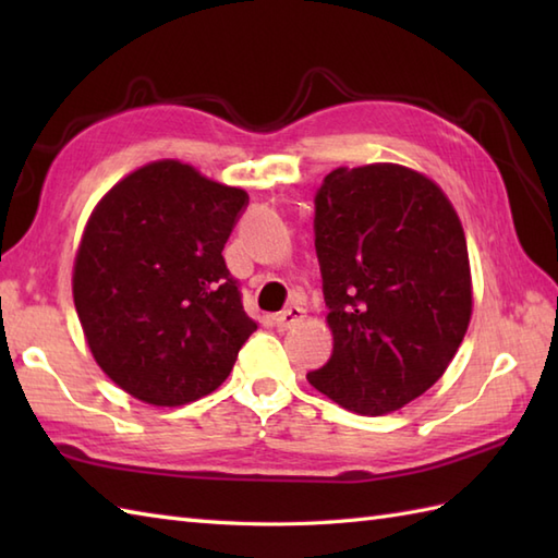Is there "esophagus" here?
Returning a JSON list of instances; mask_svg holds the SVG:
<instances>
[{
	"label": "esophagus",
	"instance_id": "esophagus-1",
	"mask_svg": "<svg viewBox=\"0 0 558 558\" xmlns=\"http://www.w3.org/2000/svg\"><path fill=\"white\" fill-rule=\"evenodd\" d=\"M302 322H304V310H302V306H290V310L280 312V314L276 316L278 330H290V328H294V326H300Z\"/></svg>",
	"mask_w": 558,
	"mask_h": 558
}]
</instances>
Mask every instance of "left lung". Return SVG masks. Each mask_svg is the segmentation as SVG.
Here are the masks:
<instances>
[{"mask_svg": "<svg viewBox=\"0 0 558 558\" xmlns=\"http://www.w3.org/2000/svg\"><path fill=\"white\" fill-rule=\"evenodd\" d=\"M314 230L333 354L306 378L350 412L405 408L444 376L470 326L453 204L405 165L336 168L316 194Z\"/></svg>", "mask_w": 558, "mask_h": 558, "instance_id": "1", "label": "left lung"}]
</instances>
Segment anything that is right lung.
Here are the masks:
<instances>
[{"label": "right lung", "instance_id": "1", "mask_svg": "<svg viewBox=\"0 0 558 558\" xmlns=\"http://www.w3.org/2000/svg\"><path fill=\"white\" fill-rule=\"evenodd\" d=\"M248 201L180 160L129 172L83 228L71 292L93 360L129 396L186 405L254 333L222 248Z\"/></svg>", "mask_w": 558, "mask_h": 558}]
</instances>
